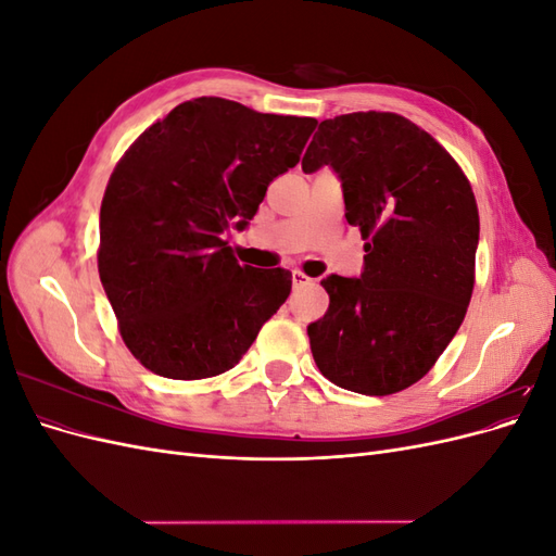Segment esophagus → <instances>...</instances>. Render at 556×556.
<instances>
[{
  "label": "esophagus",
  "mask_w": 556,
  "mask_h": 556,
  "mask_svg": "<svg viewBox=\"0 0 556 556\" xmlns=\"http://www.w3.org/2000/svg\"><path fill=\"white\" fill-rule=\"evenodd\" d=\"M292 282H294V288H304V285H313L315 280L301 271H292Z\"/></svg>",
  "instance_id": "obj_1"
}]
</instances>
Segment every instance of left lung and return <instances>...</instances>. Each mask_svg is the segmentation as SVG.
Here are the masks:
<instances>
[{"instance_id":"1","label":"left lung","mask_w":556,"mask_h":556,"mask_svg":"<svg viewBox=\"0 0 556 556\" xmlns=\"http://www.w3.org/2000/svg\"><path fill=\"white\" fill-rule=\"evenodd\" d=\"M331 166L345 220L359 227V278L327 276L325 317L308 325L313 359L343 390H406L462 327L476 282L480 217L470 182L431 134L396 113L323 121L301 160Z\"/></svg>"}]
</instances>
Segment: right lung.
Wrapping results in <instances>:
<instances>
[{
    "instance_id": "obj_1",
    "label": "right lung",
    "mask_w": 556,
    "mask_h": 556,
    "mask_svg": "<svg viewBox=\"0 0 556 556\" xmlns=\"http://www.w3.org/2000/svg\"><path fill=\"white\" fill-rule=\"evenodd\" d=\"M315 125L199 97L150 125L117 162L97 264L123 341L148 371L174 380L229 371L290 296V271L241 266L225 233L248 227Z\"/></svg>"
}]
</instances>
